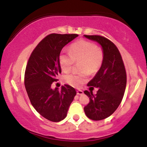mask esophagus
<instances>
[{
  "label": "esophagus",
  "instance_id": "34e87169",
  "mask_svg": "<svg viewBox=\"0 0 147 147\" xmlns=\"http://www.w3.org/2000/svg\"><path fill=\"white\" fill-rule=\"evenodd\" d=\"M77 94L78 95H82L83 94H84V92H83L82 90H79L77 91Z\"/></svg>",
  "mask_w": 147,
  "mask_h": 147
}]
</instances>
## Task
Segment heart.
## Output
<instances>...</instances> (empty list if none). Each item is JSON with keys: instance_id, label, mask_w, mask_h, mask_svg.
Returning <instances> with one entry per match:
<instances>
[{"instance_id": "heart-1", "label": "heart", "mask_w": 147, "mask_h": 147, "mask_svg": "<svg viewBox=\"0 0 147 147\" xmlns=\"http://www.w3.org/2000/svg\"><path fill=\"white\" fill-rule=\"evenodd\" d=\"M103 58L102 49L92 42L81 40L72 44L69 48L68 55L61 54L59 56L60 67L64 72H68L74 63L80 62L79 67L83 72L68 74L63 77V80L72 87H81L87 81L88 73L94 75L99 70Z\"/></svg>"}]
</instances>
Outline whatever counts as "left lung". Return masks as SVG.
I'll use <instances>...</instances> for the list:
<instances>
[{
  "label": "left lung",
  "mask_w": 147,
  "mask_h": 147,
  "mask_svg": "<svg viewBox=\"0 0 147 147\" xmlns=\"http://www.w3.org/2000/svg\"><path fill=\"white\" fill-rule=\"evenodd\" d=\"M101 45L104 58L101 67L88 86L98 88L95 95L85 90L90 102L84 107V112L90 119L100 121L111 116L123 99L127 84V73L121 55L118 48L109 39L101 35H84Z\"/></svg>",
  "instance_id": "left-lung-1"
}]
</instances>
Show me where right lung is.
<instances>
[{
  "instance_id": "right-lung-1",
  "label": "right lung",
  "mask_w": 147,
  "mask_h": 147,
  "mask_svg": "<svg viewBox=\"0 0 147 147\" xmlns=\"http://www.w3.org/2000/svg\"><path fill=\"white\" fill-rule=\"evenodd\" d=\"M77 34L51 33L47 35L33 49L24 72V86L31 103L44 118L59 122L66 117L69 106L76 95L75 88L64 85L61 90H53L61 73L59 55L67 44Z\"/></svg>"
}]
</instances>
